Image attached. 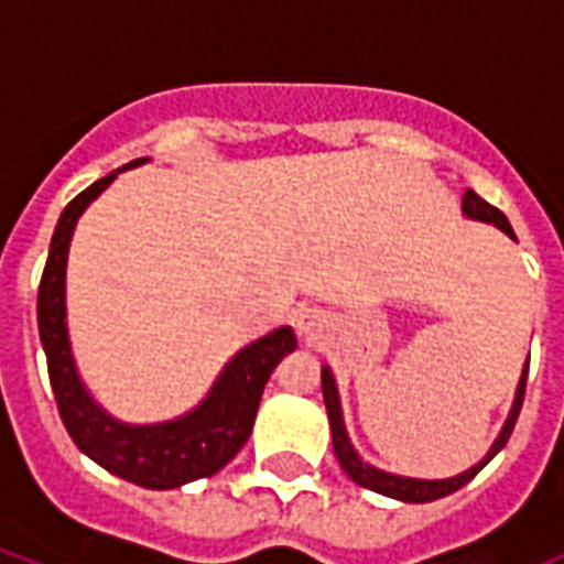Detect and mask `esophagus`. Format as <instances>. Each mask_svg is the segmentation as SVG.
Instances as JSON below:
<instances>
[{
    "instance_id": "34e87169",
    "label": "esophagus",
    "mask_w": 564,
    "mask_h": 564,
    "mask_svg": "<svg viewBox=\"0 0 564 564\" xmlns=\"http://www.w3.org/2000/svg\"><path fill=\"white\" fill-rule=\"evenodd\" d=\"M299 327H301V334H310V330L316 327V316H313V313H304V316L299 318Z\"/></svg>"
}]
</instances>
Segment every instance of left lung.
<instances>
[{
  "instance_id": "left-lung-1",
  "label": "left lung",
  "mask_w": 564,
  "mask_h": 564,
  "mask_svg": "<svg viewBox=\"0 0 564 564\" xmlns=\"http://www.w3.org/2000/svg\"><path fill=\"white\" fill-rule=\"evenodd\" d=\"M463 213L468 219H477V221H489L495 228H500L503 234L516 239L512 234V225L498 207H491L489 202H482L480 195L474 193V189H465L463 195ZM527 369H530V362L524 366V375H521V383H518V392H516V401H512V410H509V419L500 430V436L495 438V445L486 456H482L480 463L468 468V471L456 474V477H447V480H415V477H398V474H389V471H380L375 465L362 463L360 454L354 451L351 438H348V430H345V421H343V403H339V392H336V380L330 375V369H322V394H325V410H327V421H330V436H334V454L343 465V471L351 477L357 486L362 489H371L377 495H386V498H394V500H403V503H430V500H438L451 495V491L463 489L465 482L474 480L480 468L489 465V459L498 454L500 447L507 445L509 436H512V430H516V421H518V412H521V403H524V389H527Z\"/></svg>"
}]
</instances>
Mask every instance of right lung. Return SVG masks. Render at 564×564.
I'll return each instance as SVG.
<instances>
[{
    "mask_svg": "<svg viewBox=\"0 0 564 564\" xmlns=\"http://www.w3.org/2000/svg\"><path fill=\"white\" fill-rule=\"evenodd\" d=\"M137 163H145V158L128 166ZM122 170L110 172L75 195L57 219L37 292L40 343L46 351L57 412L78 451L101 468H108L110 474L137 482L143 489H178L189 480L210 477L239 454V447L246 445L254 427L265 380L286 354L295 351L299 339L292 327H278L263 339L246 345L221 369L210 394L181 419L143 424V427L110 419L84 389L75 369L69 334H66V254L78 216L87 210L93 198H99L108 189L110 181Z\"/></svg>",
    "mask_w": 564,
    "mask_h": 564,
    "instance_id": "add662e5",
    "label": "right lung"
}]
</instances>
